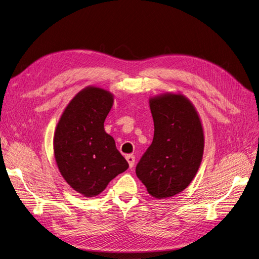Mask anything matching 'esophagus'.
<instances>
[{"label": "esophagus", "instance_id": "1", "mask_svg": "<svg viewBox=\"0 0 259 259\" xmlns=\"http://www.w3.org/2000/svg\"><path fill=\"white\" fill-rule=\"evenodd\" d=\"M126 160L130 164V168H133L134 164H135V156H134V155H127Z\"/></svg>", "mask_w": 259, "mask_h": 259}]
</instances>
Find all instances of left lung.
<instances>
[{
    "label": "left lung",
    "mask_w": 259,
    "mask_h": 259,
    "mask_svg": "<svg viewBox=\"0 0 259 259\" xmlns=\"http://www.w3.org/2000/svg\"><path fill=\"white\" fill-rule=\"evenodd\" d=\"M154 121L152 144L136 167L138 179L154 198L164 199L187 188L203 157L204 134L198 112L182 95L150 100Z\"/></svg>",
    "instance_id": "obj_1"
}]
</instances>
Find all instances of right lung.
<instances>
[{"instance_id": "obj_1", "label": "right lung", "mask_w": 259, "mask_h": 259, "mask_svg": "<svg viewBox=\"0 0 259 259\" xmlns=\"http://www.w3.org/2000/svg\"><path fill=\"white\" fill-rule=\"evenodd\" d=\"M113 97L98 87L79 91L66 107L54 135L57 167L66 182L84 196H95L128 168L115 139L104 131Z\"/></svg>"}]
</instances>
